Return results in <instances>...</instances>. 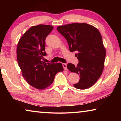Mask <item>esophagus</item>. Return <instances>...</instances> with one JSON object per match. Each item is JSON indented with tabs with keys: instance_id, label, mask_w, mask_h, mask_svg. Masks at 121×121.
Listing matches in <instances>:
<instances>
[{
	"instance_id": "34e87169",
	"label": "esophagus",
	"mask_w": 121,
	"mask_h": 121,
	"mask_svg": "<svg viewBox=\"0 0 121 121\" xmlns=\"http://www.w3.org/2000/svg\"><path fill=\"white\" fill-rule=\"evenodd\" d=\"M62 66H63V68H64L65 70H67V64H66V63H62Z\"/></svg>"
}]
</instances>
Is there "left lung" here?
<instances>
[{
  "instance_id": "8db88e82",
  "label": "left lung",
  "mask_w": 121,
  "mask_h": 121,
  "mask_svg": "<svg viewBox=\"0 0 121 121\" xmlns=\"http://www.w3.org/2000/svg\"><path fill=\"white\" fill-rule=\"evenodd\" d=\"M57 30L67 40L70 52L77 53L76 66L67 65L69 70L79 75V82L73 86L81 90L91 87L101 76L105 60L106 50L99 31L84 23L59 26Z\"/></svg>"
}]
</instances>
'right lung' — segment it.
Returning <instances> with one entry per match:
<instances>
[{"mask_svg": "<svg viewBox=\"0 0 121 121\" xmlns=\"http://www.w3.org/2000/svg\"><path fill=\"white\" fill-rule=\"evenodd\" d=\"M53 26L39 24L32 26L20 39L16 53L22 76L30 85L43 90L52 84L55 76L63 71L61 63H45V39Z\"/></svg>", "mask_w": 121, "mask_h": 121, "instance_id": "add662e5", "label": "right lung"}]
</instances>
